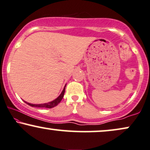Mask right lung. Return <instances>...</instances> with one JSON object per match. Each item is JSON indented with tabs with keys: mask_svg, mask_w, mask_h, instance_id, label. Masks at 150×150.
I'll return each mask as SVG.
<instances>
[{
	"mask_svg": "<svg viewBox=\"0 0 150 150\" xmlns=\"http://www.w3.org/2000/svg\"><path fill=\"white\" fill-rule=\"evenodd\" d=\"M67 84L65 85L63 91H62V93L60 95H59L58 97H57L56 99H54L53 101H50V102H48V103H41V104H33V103H28L27 101H25L26 103H27L28 105H31L32 107H35V108H52L56 106V105H58V103L62 101V99L63 97H64V93H65V87Z\"/></svg>",
	"mask_w": 150,
	"mask_h": 150,
	"instance_id": "1",
	"label": "right lung"
}]
</instances>
